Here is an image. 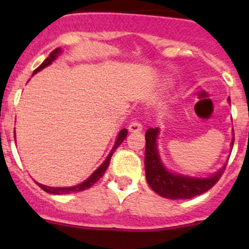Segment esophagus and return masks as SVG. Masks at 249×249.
Returning a JSON list of instances; mask_svg holds the SVG:
<instances>
[{
	"mask_svg": "<svg viewBox=\"0 0 249 249\" xmlns=\"http://www.w3.org/2000/svg\"><path fill=\"white\" fill-rule=\"evenodd\" d=\"M143 125L141 124V122H139L137 119H135L134 122H131V124L129 125V131L130 132H140L142 131Z\"/></svg>",
	"mask_w": 249,
	"mask_h": 249,
	"instance_id": "esophagus-1",
	"label": "esophagus"
}]
</instances>
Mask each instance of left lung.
<instances>
[{
	"instance_id": "1",
	"label": "left lung",
	"mask_w": 249,
	"mask_h": 249,
	"mask_svg": "<svg viewBox=\"0 0 249 249\" xmlns=\"http://www.w3.org/2000/svg\"><path fill=\"white\" fill-rule=\"evenodd\" d=\"M230 101V99H228ZM159 129H150L145 132V155L144 167L145 178L149 187L160 196L171 200L192 199L197 195L203 194L210 190L219 180L224 173L225 166L222 167L215 175L208 178H194L185 176L175 175L167 171L160 161L157 148V137ZM232 139L231 144L233 145Z\"/></svg>"
}]
</instances>
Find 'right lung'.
<instances>
[{
  "instance_id": "obj_1",
  "label": "right lung",
  "mask_w": 249,
  "mask_h": 249,
  "mask_svg": "<svg viewBox=\"0 0 249 249\" xmlns=\"http://www.w3.org/2000/svg\"><path fill=\"white\" fill-rule=\"evenodd\" d=\"M61 52V50L59 49V48H56L55 50H53L52 53L49 54V56L47 57L46 60H44L43 62H42L41 65H39L38 67H37L36 70H35L34 74L37 73L38 71H41L42 69H44V67H47L48 65L52 64L53 61H54L55 59H56V56L59 55V53ZM127 136V130L126 129H123L122 131L119 132V135H118V139H117V142H115L114 147L112 148V152L109 153V155L107 157V159L105 160L104 164L101 165V166L99 167V169L96 170L94 173H92L91 176H90L89 178H88L87 180H84L83 183H80V184L76 185V187H70V188H53V187H47V185H43L41 184V183H37L38 184L39 188H42V189L44 190V192L49 193V194H55V195H62V194H70V193H77V192H83V190L85 189H89L91 185H94L95 183L97 182V180L100 179V178L102 177V176L105 175V171L107 170V167L109 166V162H110V158H112L113 153H114V150L117 149L118 147H119L120 144L123 143V141H124L125 139H126ZM16 139V137H14Z\"/></svg>"
}]
</instances>
